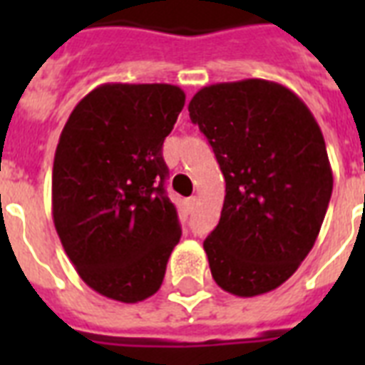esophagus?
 <instances>
[{
	"label": "esophagus",
	"instance_id": "1",
	"mask_svg": "<svg viewBox=\"0 0 365 365\" xmlns=\"http://www.w3.org/2000/svg\"><path fill=\"white\" fill-rule=\"evenodd\" d=\"M197 205H199V197H191V199H187L189 210H195V208H197Z\"/></svg>",
	"mask_w": 365,
	"mask_h": 365
}]
</instances>
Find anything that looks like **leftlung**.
Segmentation results:
<instances>
[{"instance_id": "obj_1", "label": "left lung", "mask_w": 365, "mask_h": 365, "mask_svg": "<svg viewBox=\"0 0 365 365\" xmlns=\"http://www.w3.org/2000/svg\"><path fill=\"white\" fill-rule=\"evenodd\" d=\"M187 110L225 178L222 217L202 244L212 277L239 297L272 292L309 255L328 210L322 130L294 91L267 79L202 87Z\"/></svg>"}]
</instances>
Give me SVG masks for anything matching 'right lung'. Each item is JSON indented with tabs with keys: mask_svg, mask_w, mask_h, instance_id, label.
<instances>
[{
	"mask_svg": "<svg viewBox=\"0 0 365 365\" xmlns=\"http://www.w3.org/2000/svg\"><path fill=\"white\" fill-rule=\"evenodd\" d=\"M185 104L166 83H104L68 117L53 165V222L88 288L138 303L160 288L182 229L163 142Z\"/></svg>",
	"mask_w": 365,
	"mask_h": 365,
	"instance_id": "right-lung-1",
	"label": "right lung"
}]
</instances>
